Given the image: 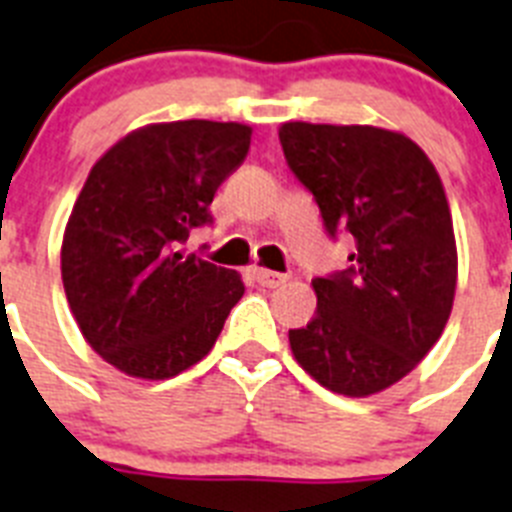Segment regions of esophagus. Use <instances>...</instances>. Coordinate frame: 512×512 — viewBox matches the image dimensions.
Returning <instances> with one entry per match:
<instances>
[{
	"instance_id": "esophagus-1",
	"label": "esophagus",
	"mask_w": 512,
	"mask_h": 512,
	"mask_svg": "<svg viewBox=\"0 0 512 512\" xmlns=\"http://www.w3.org/2000/svg\"><path fill=\"white\" fill-rule=\"evenodd\" d=\"M252 276H255V281L260 283V286H265V289H278V286H283V283L289 281V276H283V273L265 270V268H255L252 270Z\"/></svg>"
}]
</instances>
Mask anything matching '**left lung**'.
Returning <instances> with one entry per match:
<instances>
[{
    "label": "left lung",
    "instance_id": "obj_1",
    "mask_svg": "<svg viewBox=\"0 0 512 512\" xmlns=\"http://www.w3.org/2000/svg\"><path fill=\"white\" fill-rule=\"evenodd\" d=\"M278 137L328 234L354 239L349 268L312 281L315 317L289 330L294 359L333 393H380L429 354L453 309L458 249L440 174L411 137L369 124L286 122Z\"/></svg>",
    "mask_w": 512,
    "mask_h": 512
}]
</instances>
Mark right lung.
<instances>
[{"mask_svg": "<svg viewBox=\"0 0 512 512\" xmlns=\"http://www.w3.org/2000/svg\"><path fill=\"white\" fill-rule=\"evenodd\" d=\"M252 127L145 124L90 169L62 239V283L90 349L119 372L169 380L213 349L244 294L236 270L184 257L210 203L242 166Z\"/></svg>", "mask_w": 512, "mask_h": 512, "instance_id": "add662e5", "label": "right lung"}]
</instances>
